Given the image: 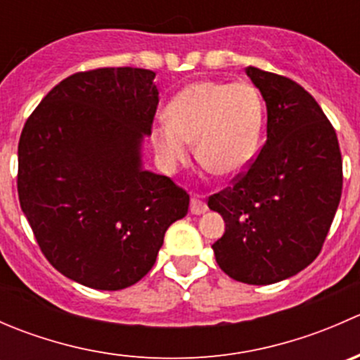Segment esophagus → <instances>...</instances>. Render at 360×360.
Listing matches in <instances>:
<instances>
[{"mask_svg":"<svg viewBox=\"0 0 360 360\" xmlns=\"http://www.w3.org/2000/svg\"><path fill=\"white\" fill-rule=\"evenodd\" d=\"M190 212L191 214H203V212H207V203L203 202L202 198H191Z\"/></svg>","mask_w":360,"mask_h":360,"instance_id":"34e87169","label":"esophagus"}]
</instances>
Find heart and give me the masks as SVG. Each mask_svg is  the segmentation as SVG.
Returning <instances> with one entry per match:
<instances>
[{"label":"heart","instance_id":"obj_1","mask_svg":"<svg viewBox=\"0 0 360 360\" xmlns=\"http://www.w3.org/2000/svg\"><path fill=\"white\" fill-rule=\"evenodd\" d=\"M167 122L151 134L155 151L167 167L190 157L197 141L198 162L219 176H237L254 157L264 106L248 82L202 79L184 86L167 106Z\"/></svg>","mask_w":360,"mask_h":360}]
</instances>
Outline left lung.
<instances>
[{"label": "left lung", "mask_w": 360, "mask_h": 360, "mask_svg": "<svg viewBox=\"0 0 360 360\" xmlns=\"http://www.w3.org/2000/svg\"><path fill=\"white\" fill-rule=\"evenodd\" d=\"M245 72L266 103V143L207 205L226 224L212 244L221 270L268 285L319 256L341 198L343 163L336 130L303 86L252 66Z\"/></svg>", "instance_id": "left-lung-1"}]
</instances>
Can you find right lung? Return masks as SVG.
Returning a JSON list of instances; mask_svg holds the SVG:
<instances>
[{
	"mask_svg": "<svg viewBox=\"0 0 360 360\" xmlns=\"http://www.w3.org/2000/svg\"><path fill=\"white\" fill-rule=\"evenodd\" d=\"M155 72L99 68L53 86L25 122L17 190L56 270L101 291L139 282L190 195L143 169L141 144L158 106Z\"/></svg>",
	"mask_w": 360,
	"mask_h": 360,
	"instance_id": "add662e5",
	"label": "right lung"
}]
</instances>
